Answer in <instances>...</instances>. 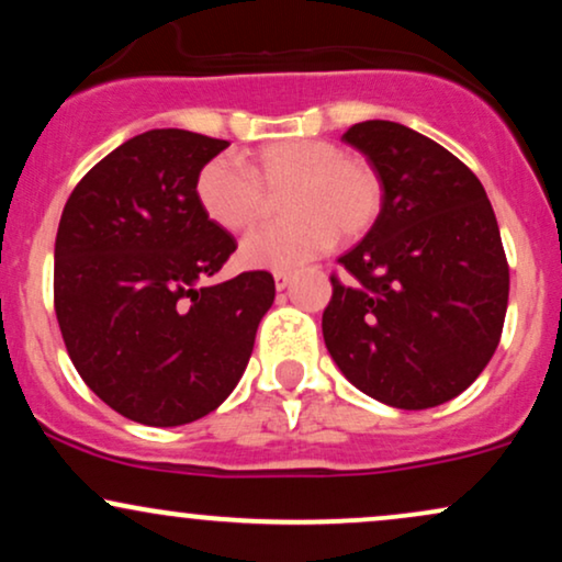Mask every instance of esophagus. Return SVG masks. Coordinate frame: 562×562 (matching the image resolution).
<instances>
[{
	"mask_svg": "<svg viewBox=\"0 0 562 562\" xmlns=\"http://www.w3.org/2000/svg\"><path fill=\"white\" fill-rule=\"evenodd\" d=\"M290 277H293V274L285 272V269H277V272H274V288L285 290L290 285Z\"/></svg>",
	"mask_w": 562,
	"mask_h": 562,
	"instance_id": "1",
	"label": "esophagus"
}]
</instances>
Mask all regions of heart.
<instances>
[{
	"mask_svg": "<svg viewBox=\"0 0 562 562\" xmlns=\"http://www.w3.org/2000/svg\"><path fill=\"white\" fill-rule=\"evenodd\" d=\"M285 195L282 222L245 237L240 256L250 267L293 269L330 248L357 240L378 222L383 182L362 156H348L327 139H277L261 145L243 166L216 156L200 166V211L224 232H248L267 216L269 195Z\"/></svg>",
	"mask_w": 562,
	"mask_h": 562,
	"instance_id": "1",
	"label": "heart"
}]
</instances>
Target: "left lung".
<instances>
[{
  "instance_id": "obj_1",
  "label": "left lung",
  "mask_w": 562,
  "mask_h": 562,
  "mask_svg": "<svg viewBox=\"0 0 562 562\" xmlns=\"http://www.w3.org/2000/svg\"><path fill=\"white\" fill-rule=\"evenodd\" d=\"M383 182L378 222L338 259L322 314L340 372L378 402L428 409L494 357L509 267L486 190L447 147L393 121L344 134Z\"/></svg>"
}]
</instances>
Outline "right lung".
<instances>
[{
  "mask_svg": "<svg viewBox=\"0 0 562 562\" xmlns=\"http://www.w3.org/2000/svg\"><path fill=\"white\" fill-rule=\"evenodd\" d=\"M227 139L137 134L70 192L55 240V314L83 383L128 420L171 428L229 396L274 301L263 269L209 285L237 240L200 211V166Z\"/></svg>",
  "mask_w": 562,
  "mask_h": 562,
  "instance_id": "obj_1",
  "label": "right lung"
}]
</instances>
